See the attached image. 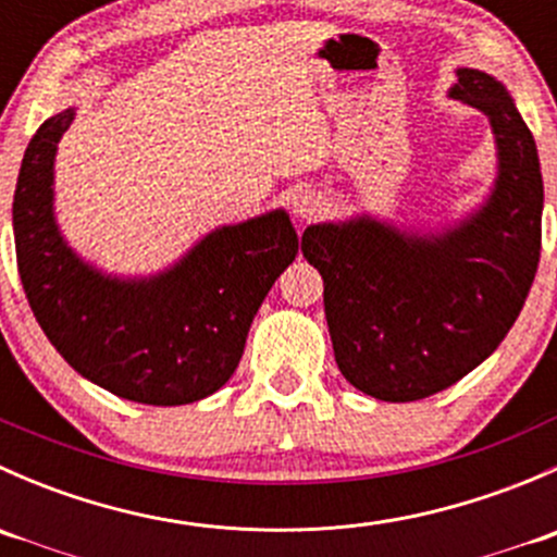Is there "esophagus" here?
I'll list each match as a JSON object with an SVG mask.
<instances>
[{
	"instance_id": "1",
	"label": "esophagus",
	"mask_w": 557,
	"mask_h": 557,
	"mask_svg": "<svg viewBox=\"0 0 557 557\" xmlns=\"http://www.w3.org/2000/svg\"><path fill=\"white\" fill-rule=\"evenodd\" d=\"M290 210H294L296 221H312L323 210V196L314 194L310 188H299L290 199Z\"/></svg>"
}]
</instances>
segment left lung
<instances>
[{"mask_svg":"<svg viewBox=\"0 0 557 557\" xmlns=\"http://www.w3.org/2000/svg\"><path fill=\"white\" fill-rule=\"evenodd\" d=\"M450 97L487 115L498 174L485 205L445 232L372 215L314 223L301 252L323 277L336 367L380 401H418L458 383L507 336L542 250L544 185L533 134L487 72L460 66Z\"/></svg>","mask_w":557,"mask_h":557,"instance_id":"8db88e82","label":"left lung"}]
</instances>
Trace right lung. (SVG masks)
<instances>
[{
    "label": "right lung",
    "instance_id": "obj_1",
    "mask_svg": "<svg viewBox=\"0 0 557 557\" xmlns=\"http://www.w3.org/2000/svg\"><path fill=\"white\" fill-rule=\"evenodd\" d=\"M75 107L48 117L26 148L13 199L18 274L39 329L66 363L128 401L177 407L228 383L247 331L299 237L272 210L199 239L150 277H115L83 261L53 212V161Z\"/></svg>",
    "mask_w": 557,
    "mask_h": 557
}]
</instances>
